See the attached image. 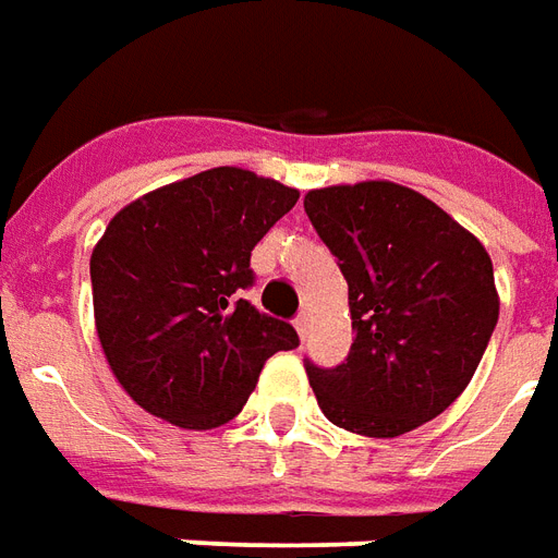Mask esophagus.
<instances>
[{
    "label": "esophagus",
    "mask_w": 558,
    "mask_h": 558,
    "mask_svg": "<svg viewBox=\"0 0 558 558\" xmlns=\"http://www.w3.org/2000/svg\"><path fill=\"white\" fill-rule=\"evenodd\" d=\"M294 327H296V332H300V339H306L308 329H312V315H308V312H303V315L294 320Z\"/></svg>",
    "instance_id": "34e87169"
}]
</instances>
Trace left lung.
<instances>
[{
	"label": "left lung",
	"mask_w": 558,
	"mask_h": 558,
	"mask_svg": "<svg viewBox=\"0 0 558 558\" xmlns=\"http://www.w3.org/2000/svg\"><path fill=\"white\" fill-rule=\"evenodd\" d=\"M303 207L339 258L356 329L344 363L306 365L324 416L363 437L437 418L473 380L499 318L482 240L392 181L308 190Z\"/></svg>",
	"instance_id": "left-lung-1"
}]
</instances>
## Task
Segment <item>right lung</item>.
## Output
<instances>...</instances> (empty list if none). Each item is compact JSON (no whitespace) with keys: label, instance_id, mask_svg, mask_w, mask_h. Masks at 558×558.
<instances>
[{"label":"right lung","instance_id":"1","mask_svg":"<svg viewBox=\"0 0 558 558\" xmlns=\"http://www.w3.org/2000/svg\"><path fill=\"white\" fill-rule=\"evenodd\" d=\"M300 190L217 166L140 195L92 250L95 327L104 356L150 416L186 430L226 425L264 363L300 344L291 324L246 300L255 243Z\"/></svg>","mask_w":558,"mask_h":558}]
</instances>
